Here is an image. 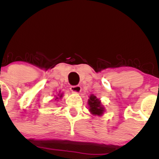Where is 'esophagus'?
<instances>
[{"label":"esophagus","instance_id":"1","mask_svg":"<svg viewBox=\"0 0 159 159\" xmlns=\"http://www.w3.org/2000/svg\"><path fill=\"white\" fill-rule=\"evenodd\" d=\"M70 90L72 93H79L81 91V86L79 85L72 86V87H70Z\"/></svg>","mask_w":159,"mask_h":159}]
</instances>
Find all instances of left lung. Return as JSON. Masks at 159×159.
I'll use <instances>...</instances> for the list:
<instances>
[{
    "label": "left lung",
    "instance_id": "8db88e82",
    "mask_svg": "<svg viewBox=\"0 0 159 159\" xmlns=\"http://www.w3.org/2000/svg\"><path fill=\"white\" fill-rule=\"evenodd\" d=\"M88 106L89 111L93 115H98V116H102L105 112V107L102 105L101 101L98 98H96V96L93 94L90 95V98L88 99Z\"/></svg>",
    "mask_w": 159,
    "mask_h": 159
}]
</instances>
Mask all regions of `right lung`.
<instances>
[{
    "label": "right lung",
    "mask_w": 159,
    "mask_h": 159,
    "mask_svg": "<svg viewBox=\"0 0 159 159\" xmlns=\"http://www.w3.org/2000/svg\"><path fill=\"white\" fill-rule=\"evenodd\" d=\"M63 93H61V91H60L59 93L57 94V96H55V100L58 101V100L61 99V98H63Z\"/></svg>",
    "instance_id": "add662e5"
}]
</instances>
